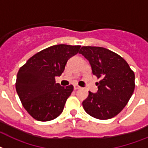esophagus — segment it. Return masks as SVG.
<instances>
[{
	"label": "esophagus",
	"instance_id": "obj_1",
	"mask_svg": "<svg viewBox=\"0 0 148 148\" xmlns=\"http://www.w3.org/2000/svg\"><path fill=\"white\" fill-rule=\"evenodd\" d=\"M74 90H79V89H80V86H78V85H74Z\"/></svg>",
	"mask_w": 148,
	"mask_h": 148
}]
</instances>
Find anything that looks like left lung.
Here are the masks:
<instances>
[{"label": "left lung", "instance_id": "left-lung-1", "mask_svg": "<svg viewBox=\"0 0 148 148\" xmlns=\"http://www.w3.org/2000/svg\"><path fill=\"white\" fill-rule=\"evenodd\" d=\"M79 53L88 60L93 75L100 79L96 93L89 92L83 101L87 114L98 119L117 116L127 105L134 90V73L125 60L103 47L83 46Z\"/></svg>", "mask_w": 148, "mask_h": 148}]
</instances>
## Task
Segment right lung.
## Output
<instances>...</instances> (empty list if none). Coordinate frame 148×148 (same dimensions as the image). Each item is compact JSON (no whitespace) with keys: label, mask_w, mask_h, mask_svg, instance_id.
I'll list each match as a JSON object with an SVG mask.
<instances>
[{"label":"right lung","mask_w":148,"mask_h":148,"mask_svg":"<svg viewBox=\"0 0 148 148\" xmlns=\"http://www.w3.org/2000/svg\"><path fill=\"white\" fill-rule=\"evenodd\" d=\"M80 45H55L34 55L20 68L16 90L23 106L33 119L41 122L55 119L63 111L73 85L55 83L68 59L79 52Z\"/></svg>","instance_id":"right-lung-1"}]
</instances>
